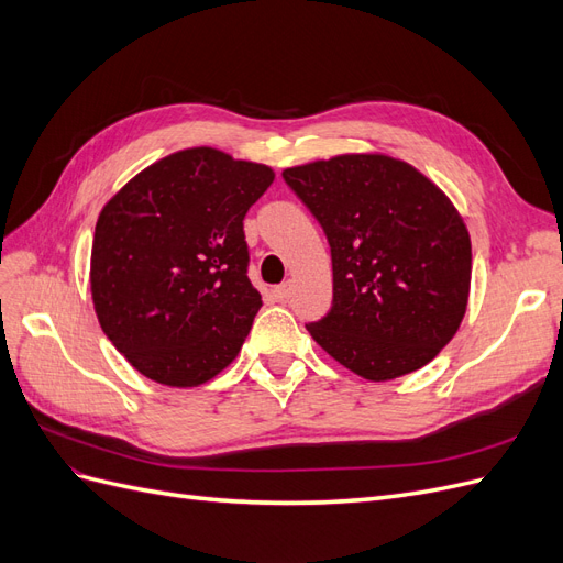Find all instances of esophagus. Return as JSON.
<instances>
[{
	"mask_svg": "<svg viewBox=\"0 0 563 563\" xmlns=\"http://www.w3.org/2000/svg\"><path fill=\"white\" fill-rule=\"evenodd\" d=\"M291 294H294V284H291V282H284V284H279V286L275 288V298H277L279 302L291 298Z\"/></svg>",
	"mask_w": 563,
	"mask_h": 563,
	"instance_id": "1",
	"label": "esophagus"
}]
</instances>
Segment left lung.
Returning a JSON list of instances; mask_svg holds the SVG:
<instances>
[{
    "mask_svg": "<svg viewBox=\"0 0 563 563\" xmlns=\"http://www.w3.org/2000/svg\"><path fill=\"white\" fill-rule=\"evenodd\" d=\"M282 176L331 246L333 305L305 323L310 335L373 383L430 364L460 329L472 279L470 232L451 199L387 155H338Z\"/></svg>",
    "mask_w": 563,
    "mask_h": 563,
    "instance_id": "8db88e82",
    "label": "left lung"
}]
</instances>
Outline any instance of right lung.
I'll return each mask as SVG.
<instances>
[{"instance_id": "1", "label": "right lung", "mask_w": 563, "mask_h": 563, "mask_svg": "<svg viewBox=\"0 0 563 563\" xmlns=\"http://www.w3.org/2000/svg\"><path fill=\"white\" fill-rule=\"evenodd\" d=\"M275 180L216 147L174 152L98 216L91 296L100 329L145 378L197 387L240 354L261 310L244 216Z\"/></svg>"}]
</instances>
